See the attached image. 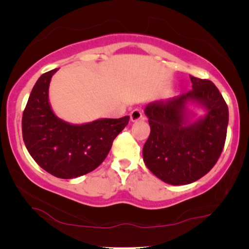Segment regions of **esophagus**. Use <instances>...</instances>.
Instances as JSON below:
<instances>
[{
	"instance_id": "34e87169",
	"label": "esophagus",
	"mask_w": 249,
	"mask_h": 249,
	"mask_svg": "<svg viewBox=\"0 0 249 249\" xmlns=\"http://www.w3.org/2000/svg\"><path fill=\"white\" fill-rule=\"evenodd\" d=\"M142 117H144V113H142V110H141V108H135V110L131 111L130 113V120L132 122L141 120Z\"/></svg>"
}]
</instances>
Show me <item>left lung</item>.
I'll list each match as a JSON object with an SVG mask.
<instances>
[{
  "mask_svg": "<svg viewBox=\"0 0 249 249\" xmlns=\"http://www.w3.org/2000/svg\"><path fill=\"white\" fill-rule=\"evenodd\" d=\"M193 89L146 105L151 134L142 147L145 165L169 185H188L215 164L226 142L229 110L212 81L190 76ZM195 108L206 113L197 117Z\"/></svg>",
  "mask_w": 249,
  "mask_h": 249,
  "instance_id": "1",
  "label": "left lung"
}]
</instances>
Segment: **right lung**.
Returning a JSON list of instances; mask_svg holds the SVG:
<instances>
[{
  "mask_svg": "<svg viewBox=\"0 0 249 249\" xmlns=\"http://www.w3.org/2000/svg\"><path fill=\"white\" fill-rule=\"evenodd\" d=\"M56 71L51 70L36 81L22 114V138L40 168L57 178L73 179L104 161L114 138L128 124L129 115L81 124L56 117L49 101L50 83Z\"/></svg>",
  "mask_w": 249,
  "mask_h": 249,
  "instance_id": "add662e5",
  "label": "right lung"
}]
</instances>
